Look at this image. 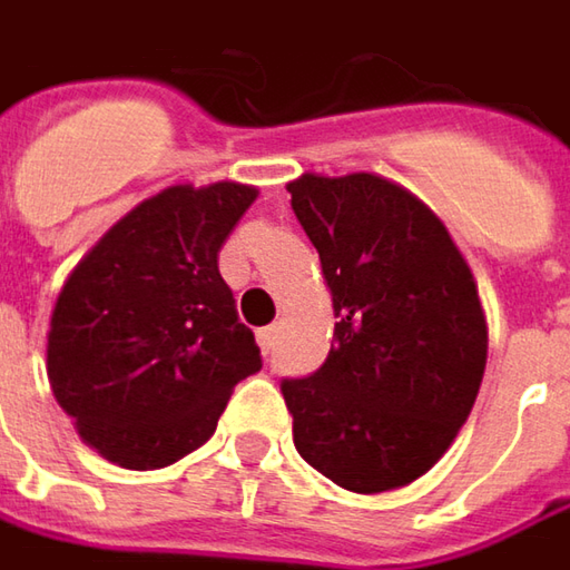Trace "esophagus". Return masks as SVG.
Here are the masks:
<instances>
[{"instance_id":"esophagus-1","label":"esophagus","mask_w":570,"mask_h":570,"mask_svg":"<svg viewBox=\"0 0 570 570\" xmlns=\"http://www.w3.org/2000/svg\"><path fill=\"white\" fill-rule=\"evenodd\" d=\"M274 344H277V327H274V324H271V327H262V331H258V346H262V353H271Z\"/></svg>"}]
</instances>
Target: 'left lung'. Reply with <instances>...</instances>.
I'll return each mask as SVG.
<instances>
[{"mask_svg": "<svg viewBox=\"0 0 570 570\" xmlns=\"http://www.w3.org/2000/svg\"><path fill=\"white\" fill-rule=\"evenodd\" d=\"M286 191L337 318L322 368L281 384L296 451L360 495L410 485L480 394L489 331L476 281L442 220L391 179L303 173Z\"/></svg>", "mask_w": 570, "mask_h": 570, "instance_id": "1", "label": "left lung"}]
</instances>
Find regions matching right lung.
Returning <instances> with one entry per match:
<instances>
[{
    "instance_id": "add662e5",
    "label": "right lung",
    "mask_w": 570,
    "mask_h": 570,
    "mask_svg": "<svg viewBox=\"0 0 570 570\" xmlns=\"http://www.w3.org/2000/svg\"><path fill=\"white\" fill-rule=\"evenodd\" d=\"M258 188L169 186L78 262L47 334V375L78 435L126 470H157L214 435L262 368L217 252Z\"/></svg>"
}]
</instances>
